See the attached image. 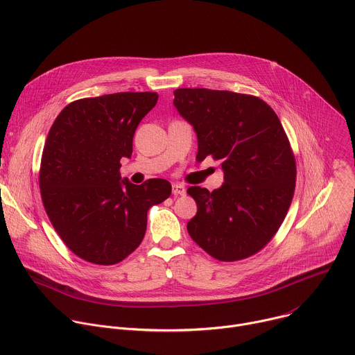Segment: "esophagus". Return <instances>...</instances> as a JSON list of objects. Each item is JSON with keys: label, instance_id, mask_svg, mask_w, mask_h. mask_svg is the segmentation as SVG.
I'll list each match as a JSON object with an SVG mask.
<instances>
[{"label": "esophagus", "instance_id": "34e87169", "mask_svg": "<svg viewBox=\"0 0 355 355\" xmlns=\"http://www.w3.org/2000/svg\"><path fill=\"white\" fill-rule=\"evenodd\" d=\"M185 192H187V189H185L184 185H181V184H173V193H174V195H185Z\"/></svg>", "mask_w": 355, "mask_h": 355}]
</instances>
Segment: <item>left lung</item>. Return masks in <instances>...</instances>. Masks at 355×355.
<instances>
[{"label":"left lung","mask_w":355,"mask_h":355,"mask_svg":"<svg viewBox=\"0 0 355 355\" xmlns=\"http://www.w3.org/2000/svg\"><path fill=\"white\" fill-rule=\"evenodd\" d=\"M173 104L196 133V160L212 156L225 175L212 192L188 188L198 207L189 236L220 261L256 254L279 229L295 191V159L277 114L257 96L207 88H178Z\"/></svg>","instance_id":"1"}]
</instances>
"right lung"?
I'll use <instances>...</instances> for the list:
<instances>
[{
  "instance_id": "right-lung-1",
  "label": "right lung",
  "mask_w": 355,
  "mask_h": 355,
  "mask_svg": "<svg viewBox=\"0 0 355 355\" xmlns=\"http://www.w3.org/2000/svg\"><path fill=\"white\" fill-rule=\"evenodd\" d=\"M157 99V92L78 99L50 128L39 174L43 207L66 245L88 263L126 259L144 237L148 208L171 193L167 180L135 185L119 173L137 125Z\"/></svg>"
}]
</instances>
